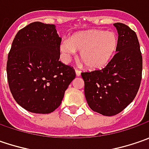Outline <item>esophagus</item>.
Here are the masks:
<instances>
[{"label":"esophagus","instance_id":"34e87169","mask_svg":"<svg viewBox=\"0 0 149 149\" xmlns=\"http://www.w3.org/2000/svg\"><path fill=\"white\" fill-rule=\"evenodd\" d=\"M75 74H76V76H80V71L77 69L75 70Z\"/></svg>","mask_w":149,"mask_h":149}]
</instances>
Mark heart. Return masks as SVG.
<instances>
[{"instance_id":"heart-1","label":"heart","mask_w":149,"mask_h":149,"mask_svg":"<svg viewBox=\"0 0 149 149\" xmlns=\"http://www.w3.org/2000/svg\"><path fill=\"white\" fill-rule=\"evenodd\" d=\"M118 47V36L115 32L90 30L73 35L69 40L60 45L64 60H70L75 51H80V59L90 70L105 68L113 59Z\"/></svg>"}]
</instances>
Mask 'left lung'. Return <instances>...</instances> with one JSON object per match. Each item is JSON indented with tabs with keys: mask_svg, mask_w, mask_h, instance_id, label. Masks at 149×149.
Returning <instances> with one entry per match:
<instances>
[{
	"mask_svg": "<svg viewBox=\"0 0 149 149\" xmlns=\"http://www.w3.org/2000/svg\"><path fill=\"white\" fill-rule=\"evenodd\" d=\"M118 47L111 62L100 70L81 73L89 108L104 116L115 115L134 100L142 79L143 58L137 35L123 23H114Z\"/></svg>",
	"mask_w": 149,
	"mask_h": 149,
	"instance_id": "8db88e82",
	"label": "left lung"
}]
</instances>
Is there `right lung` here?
<instances>
[{"label": "right lung", "mask_w": 149, "mask_h": 149, "mask_svg": "<svg viewBox=\"0 0 149 149\" xmlns=\"http://www.w3.org/2000/svg\"><path fill=\"white\" fill-rule=\"evenodd\" d=\"M60 42L54 25L38 21L15 36L6 65L7 79L13 98L27 111H54L75 78L74 69L59 61Z\"/></svg>", "instance_id": "right-lung-1"}]
</instances>
